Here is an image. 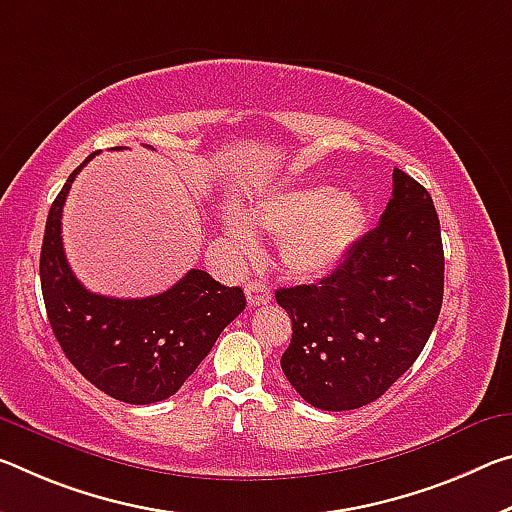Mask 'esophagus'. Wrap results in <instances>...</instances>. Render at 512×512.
Here are the masks:
<instances>
[{
    "label": "esophagus",
    "mask_w": 512,
    "mask_h": 512,
    "mask_svg": "<svg viewBox=\"0 0 512 512\" xmlns=\"http://www.w3.org/2000/svg\"><path fill=\"white\" fill-rule=\"evenodd\" d=\"M246 298L250 307L266 305L271 300V287L264 282H248L246 285Z\"/></svg>",
    "instance_id": "1"
}]
</instances>
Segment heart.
<instances>
[{"instance_id":"1","label":"heart","mask_w":512,"mask_h":512,"mask_svg":"<svg viewBox=\"0 0 512 512\" xmlns=\"http://www.w3.org/2000/svg\"><path fill=\"white\" fill-rule=\"evenodd\" d=\"M241 253H253L259 230L280 239L282 266L294 278H319L342 262L364 232L367 212L358 196L332 186H296L271 191L250 209V223L239 212L223 218Z\"/></svg>"}]
</instances>
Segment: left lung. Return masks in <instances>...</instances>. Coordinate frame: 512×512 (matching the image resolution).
<instances>
[{"label": "left lung", "mask_w": 512, "mask_h": 512, "mask_svg": "<svg viewBox=\"0 0 512 512\" xmlns=\"http://www.w3.org/2000/svg\"><path fill=\"white\" fill-rule=\"evenodd\" d=\"M378 225L319 285L275 291L291 316L280 367L319 410H355L383 396L419 358L444 296L440 218L424 186L394 168Z\"/></svg>", "instance_id": "1"}]
</instances>
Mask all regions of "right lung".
<instances>
[{"label":"right lung","instance_id":"right-lung-1","mask_svg":"<svg viewBox=\"0 0 512 512\" xmlns=\"http://www.w3.org/2000/svg\"><path fill=\"white\" fill-rule=\"evenodd\" d=\"M93 157L72 170L47 214L40 250L47 319L88 383L123 403H157L198 369L225 326L243 312L246 296L241 287H225L200 269L148 298H109L81 285L63 253L61 216L72 182Z\"/></svg>","mask_w":512,"mask_h":512}]
</instances>
